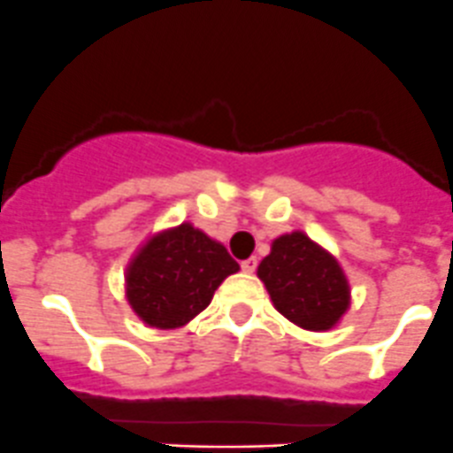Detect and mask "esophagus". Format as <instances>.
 <instances>
[{"label": "esophagus", "mask_w": 453, "mask_h": 453, "mask_svg": "<svg viewBox=\"0 0 453 453\" xmlns=\"http://www.w3.org/2000/svg\"><path fill=\"white\" fill-rule=\"evenodd\" d=\"M257 265H258L257 257H250V258H245L243 263H241L243 272H248V274H254V272H257Z\"/></svg>", "instance_id": "34e87169"}]
</instances>
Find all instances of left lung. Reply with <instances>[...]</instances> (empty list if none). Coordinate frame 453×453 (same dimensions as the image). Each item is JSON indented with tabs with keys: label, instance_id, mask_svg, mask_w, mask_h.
Masks as SVG:
<instances>
[{
	"label": "left lung",
	"instance_id": "obj_1",
	"mask_svg": "<svg viewBox=\"0 0 453 453\" xmlns=\"http://www.w3.org/2000/svg\"><path fill=\"white\" fill-rule=\"evenodd\" d=\"M276 310L310 332H327L349 307V283L336 258L303 232L272 241L257 270Z\"/></svg>",
	"mask_w": 453,
	"mask_h": 453
}]
</instances>
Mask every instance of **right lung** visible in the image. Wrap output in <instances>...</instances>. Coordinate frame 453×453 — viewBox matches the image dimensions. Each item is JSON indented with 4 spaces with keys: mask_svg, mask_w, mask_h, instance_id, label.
Masks as SVG:
<instances>
[{
    "mask_svg": "<svg viewBox=\"0 0 453 453\" xmlns=\"http://www.w3.org/2000/svg\"><path fill=\"white\" fill-rule=\"evenodd\" d=\"M239 263L219 241L192 223L150 236L126 270V298L134 314L157 329L190 323L210 305L214 289Z\"/></svg>",
    "mask_w": 453,
    "mask_h": 453,
    "instance_id": "right-lung-1",
    "label": "right lung"
}]
</instances>
